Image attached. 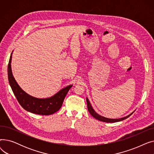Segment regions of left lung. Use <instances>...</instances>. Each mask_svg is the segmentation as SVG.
<instances>
[{"label":"left lung","mask_w":154,"mask_h":154,"mask_svg":"<svg viewBox=\"0 0 154 154\" xmlns=\"http://www.w3.org/2000/svg\"><path fill=\"white\" fill-rule=\"evenodd\" d=\"M87 100V108H88V112H89V113L91 114V115L94 117L95 119H97L100 121H102V122H110V123H113V122H119V121H122L128 117H130L131 116L129 115L125 117H124V118H121V119H108V118H106V117H103L102 116H99V114H97V113L94 111V110L92 109L91 105L89 102V101H88V99L87 98L86 99Z\"/></svg>","instance_id":"left-lung-1"}]
</instances>
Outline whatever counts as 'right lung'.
I'll list each match as a JSON object with an SVG mask.
<instances>
[{
	"instance_id": "obj_1",
	"label": "right lung",
	"mask_w": 154,
	"mask_h": 154,
	"mask_svg": "<svg viewBox=\"0 0 154 154\" xmlns=\"http://www.w3.org/2000/svg\"><path fill=\"white\" fill-rule=\"evenodd\" d=\"M12 55L8 64V79L16 99L23 109L33 114L48 116L57 112L62 106L63 100L72 85L63 88L51 98L37 99L24 92L17 84L11 70Z\"/></svg>"
}]
</instances>
